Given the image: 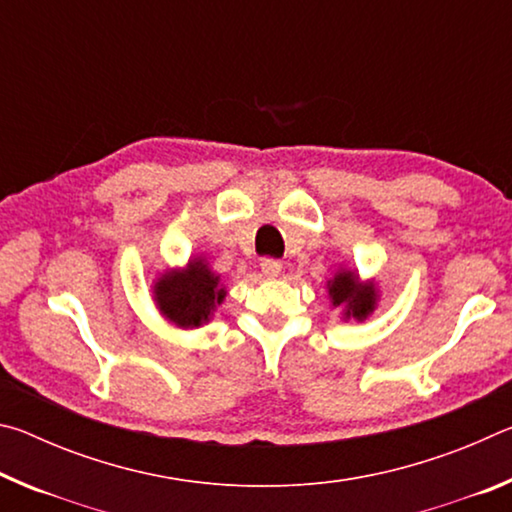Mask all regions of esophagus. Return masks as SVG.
Returning <instances> with one entry per match:
<instances>
[{"label":"esophagus","mask_w":512,"mask_h":512,"mask_svg":"<svg viewBox=\"0 0 512 512\" xmlns=\"http://www.w3.org/2000/svg\"><path fill=\"white\" fill-rule=\"evenodd\" d=\"M262 273H264V277H268V280H275L277 275L282 273V262L280 259H273V257H264L262 259Z\"/></svg>","instance_id":"esophagus-1"}]
</instances>
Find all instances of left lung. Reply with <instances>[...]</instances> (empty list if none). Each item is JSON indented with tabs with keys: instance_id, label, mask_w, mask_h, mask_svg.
Masks as SVG:
<instances>
[{
	"instance_id": "left-lung-1",
	"label": "left lung",
	"mask_w": 512,
	"mask_h": 512,
	"mask_svg": "<svg viewBox=\"0 0 512 512\" xmlns=\"http://www.w3.org/2000/svg\"><path fill=\"white\" fill-rule=\"evenodd\" d=\"M329 298L332 305H345V318L363 320L372 314L377 302V289L372 282L361 284L359 277L352 271L336 273L334 280H329Z\"/></svg>"
}]
</instances>
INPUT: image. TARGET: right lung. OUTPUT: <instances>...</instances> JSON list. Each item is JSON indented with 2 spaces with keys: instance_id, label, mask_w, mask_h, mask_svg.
Listing matches in <instances>:
<instances>
[{
  "instance_id": "add662e5",
  "label": "right lung",
  "mask_w": 512,
  "mask_h": 512,
  "mask_svg": "<svg viewBox=\"0 0 512 512\" xmlns=\"http://www.w3.org/2000/svg\"><path fill=\"white\" fill-rule=\"evenodd\" d=\"M155 302L162 316L178 327H201L212 318L216 305L225 298L219 275L203 259L189 262L185 271H169L155 282Z\"/></svg>"
}]
</instances>
